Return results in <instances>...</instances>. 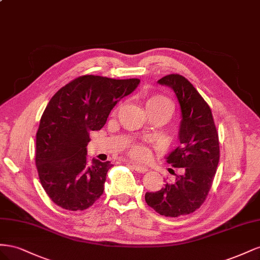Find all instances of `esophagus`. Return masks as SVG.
Masks as SVG:
<instances>
[{
  "instance_id": "1",
  "label": "esophagus",
  "mask_w": 260,
  "mask_h": 260,
  "mask_svg": "<svg viewBox=\"0 0 260 260\" xmlns=\"http://www.w3.org/2000/svg\"><path fill=\"white\" fill-rule=\"evenodd\" d=\"M132 167H133V169H134L135 171H137L138 173H146V172L148 171V169H147V168H145V167H140V166L136 165V163H133Z\"/></svg>"
}]
</instances>
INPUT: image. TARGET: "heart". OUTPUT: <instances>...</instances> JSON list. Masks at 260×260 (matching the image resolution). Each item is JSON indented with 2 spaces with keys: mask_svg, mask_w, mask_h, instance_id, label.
<instances>
[{
  "mask_svg": "<svg viewBox=\"0 0 260 260\" xmlns=\"http://www.w3.org/2000/svg\"><path fill=\"white\" fill-rule=\"evenodd\" d=\"M167 105H171L169 99L160 94H153L150 95L149 98L146 100V110L148 111H152L155 109H159L163 106ZM131 154L134 157L136 160H146L148 158V150L147 148L142 146V145H135L134 147H132L131 149Z\"/></svg>",
  "mask_w": 260,
  "mask_h": 260,
  "instance_id": "b5f03b06",
  "label": "heart"
}]
</instances>
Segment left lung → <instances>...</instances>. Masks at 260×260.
<instances>
[{
	"label": "left lung",
	"instance_id": "8db88e82",
	"mask_svg": "<svg viewBox=\"0 0 260 260\" xmlns=\"http://www.w3.org/2000/svg\"><path fill=\"white\" fill-rule=\"evenodd\" d=\"M158 84L171 88L180 103V145L166 159L183 168V174L158 191L146 192L145 199L161 216L176 218L194 212L208 195L220 158L219 137L209 106L186 78L171 74Z\"/></svg>",
	"mask_w": 260,
	"mask_h": 260
}]
</instances>
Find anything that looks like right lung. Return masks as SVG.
I'll use <instances>...</instances> for the list:
<instances>
[{"instance_id": "add662e5", "label": "right lung", "mask_w": 260, "mask_h": 260, "mask_svg": "<svg viewBox=\"0 0 260 260\" xmlns=\"http://www.w3.org/2000/svg\"><path fill=\"white\" fill-rule=\"evenodd\" d=\"M137 78L85 75L49 101L36 136V166L43 189L66 210H85L100 198L110 161H89L90 132L100 131L116 103L139 85Z\"/></svg>"}]
</instances>
